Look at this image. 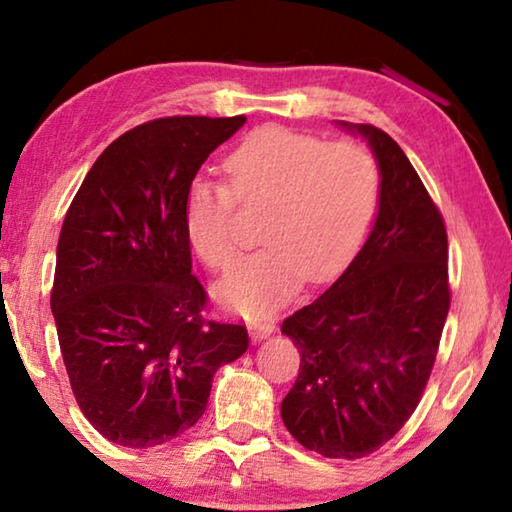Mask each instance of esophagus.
Returning a JSON list of instances; mask_svg holds the SVG:
<instances>
[{"instance_id": "34e87169", "label": "esophagus", "mask_w": 512, "mask_h": 512, "mask_svg": "<svg viewBox=\"0 0 512 512\" xmlns=\"http://www.w3.org/2000/svg\"><path fill=\"white\" fill-rule=\"evenodd\" d=\"M248 329H250V334H253V339L255 341H262V339H266V336H271L273 332H275V323L273 320H262V318H253L248 323Z\"/></svg>"}]
</instances>
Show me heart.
Wrapping results in <instances>:
<instances>
[{"mask_svg":"<svg viewBox=\"0 0 512 512\" xmlns=\"http://www.w3.org/2000/svg\"><path fill=\"white\" fill-rule=\"evenodd\" d=\"M225 183L194 178L183 201L189 246L214 271L235 264V212L264 207V248L219 287L230 307L264 316L298 289L323 282L357 255L379 205V167L359 142H332L289 128H259L223 160Z\"/></svg>","mask_w":512,"mask_h":512,"instance_id":"heart-1","label":"heart"}]
</instances>
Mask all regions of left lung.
<instances>
[{
    "mask_svg": "<svg viewBox=\"0 0 512 512\" xmlns=\"http://www.w3.org/2000/svg\"><path fill=\"white\" fill-rule=\"evenodd\" d=\"M357 131L381 171L375 228L323 296L282 320L300 352L282 420L302 447L348 461L377 452L411 418L452 302L443 214L391 135Z\"/></svg>",
    "mask_w": 512,
    "mask_h": 512,
    "instance_id": "8db88e82",
    "label": "left lung"
}]
</instances>
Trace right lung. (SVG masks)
<instances>
[{"label": "right lung", "mask_w": 512, "mask_h": 512, "mask_svg": "<svg viewBox=\"0 0 512 512\" xmlns=\"http://www.w3.org/2000/svg\"><path fill=\"white\" fill-rule=\"evenodd\" d=\"M244 121L176 115L131 128L65 214L51 311L76 404L112 443L155 447L194 427L216 368L248 348L244 323L205 314L183 223L187 185Z\"/></svg>", "instance_id": "right-lung-1"}]
</instances>
